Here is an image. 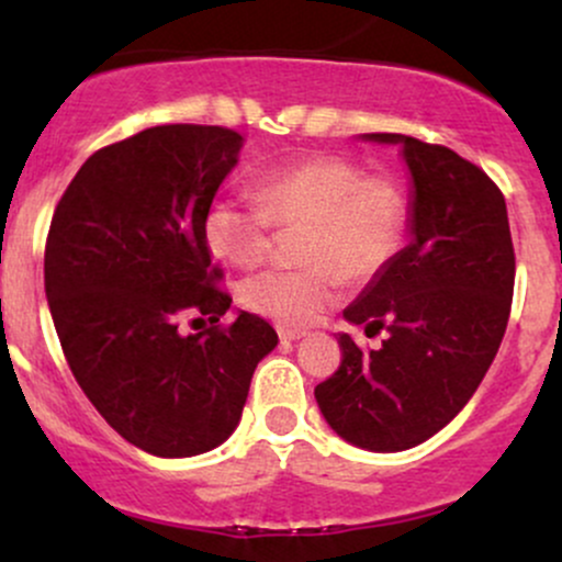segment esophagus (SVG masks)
Wrapping results in <instances>:
<instances>
[{
  "label": "esophagus",
  "mask_w": 562,
  "mask_h": 562,
  "mask_svg": "<svg viewBox=\"0 0 562 562\" xmlns=\"http://www.w3.org/2000/svg\"><path fill=\"white\" fill-rule=\"evenodd\" d=\"M277 335H280V340H301L306 330H299V327H285L280 325L277 327Z\"/></svg>",
  "instance_id": "esophagus-1"
}]
</instances>
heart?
<instances>
[{
    "mask_svg": "<svg viewBox=\"0 0 562 562\" xmlns=\"http://www.w3.org/2000/svg\"><path fill=\"white\" fill-rule=\"evenodd\" d=\"M256 203L216 200L203 222L209 248L235 267H256L272 248V224L299 229L293 269H269L240 285L245 308L282 325H308L340 299L344 280L370 282L402 248L409 205L383 173L338 156L274 166L250 179Z\"/></svg>",
    "mask_w": 562,
    "mask_h": 562,
    "instance_id": "1",
    "label": "heart"
}]
</instances>
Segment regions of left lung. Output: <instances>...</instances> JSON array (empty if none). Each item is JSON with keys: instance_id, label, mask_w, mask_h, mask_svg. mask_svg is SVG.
Returning a JSON list of instances; mask_svg holds the SVG:
<instances>
[{"instance_id": "left-lung-1", "label": "left lung", "mask_w": 562, "mask_h": 562, "mask_svg": "<svg viewBox=\"0 0 562 562\" xmlns=\"http://www.w3.org/2000/svg\"><path fill=\"white\" fill-rule=\"evenodd\" d=\"M398 145L412 177L409 243L344 317L383 346L362 351L340 333V367L314 389L344 441L404 451L428 441L470 402L499 351L515 285L507 205L479 166L404 134H362Z\"/></svg>"}]
</instances>
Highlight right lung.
<instances>
[{
	"label": "right lung",
	"mask_w": 562,
	"mask_h": 562,
	"mask_svg": "<svg viewBox=\"0 0 562 562\" xmlns=\"http://www.w3.org/2000/svg\"><path fill=\"white\" fill-rule=\"evenodd\" d=\"M232 128L153 126L102 147L57 203L44 290L63 353L94 409L156 457H195L232 436L256 364L277 346L269 322L216 288L203 222L237 166ZM192 316L206 327L178 333Z\"/></svg>",
	"instance_id": "1"
}]
</instances>
